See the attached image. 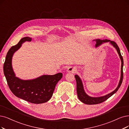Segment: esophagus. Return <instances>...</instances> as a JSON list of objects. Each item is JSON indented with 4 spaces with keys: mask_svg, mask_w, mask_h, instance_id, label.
I'll return each mask as SVG.
<instances>
[{
    "mask_svg": "<svg viewBox=\"0 0 129 129\" xmlns=\"http://www.w3.org/2000/svg\"><path fill=\"white\" fill-rule=\"evenodd\" d=\"M76 71H77V69L73 67V66H70L68 69V72L69 73H75Z\"/></svg>",
    "mask_w": 129,
    "mask_h": 129,
    "instance_id": "34e87169",
    "label": "esophagus"
}]
</instances>
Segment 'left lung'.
Wrapping results in <instances>:
<instances>
[{
    "mask_svg": "<svg viewBox=\"0 0 129 129\" xmlns=\"http://www.w3.org/2000/svg\"><path fill=\"white\" fill-rule=\"evenodd\" d=\"M96 41V47H98L99 45H101L102 44H103V42H110L111 44H112V45L117 50V51L118 52V54L120 56V57L121 60V79L120 82H119V84L118 85L116 89L112 92L111 93H109L106 96H104L103 97H90L85 93L84 92V90L83 89V84L80 78H79V76L78 75H75V78L76 79V81H77V94H78V97L80 101L81 102H82V103L85 104H88V105H94V104H98L100 103H102L104 102H105L107 99H108L109 97H111L113 94L115 93L118 89L120 88L121 85L122 83V81H123V57L121 55V52L120 50V49H119V47L116 44V43L115 42H114L113 41H111L109 40H100V39H97L95 40Z\"/></svg>",
    "mask_w": 129,
    "mask_h": 129,
    "instance_id": "obj_1",
    "label": "left lung"
}]
</instances>
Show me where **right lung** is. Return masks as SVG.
I'll return each instance as SVG.
<instances>
[{"instance_id":"right-lung-1","label":"right lung","mask_w":129,"mask_h":129,"mask_svg":"<svg viewBox=\"0 0 129 129\" xmlns=\"http://www.w3.org/2000/svg\"><path fill=\"white\" fill-rule=\"evenodd\" d=\"M31 38L24 37L18 44L8 50L4 64V73L8 87L15 96L33 104H42L51 98L56 85L63 77L61 73L52 75H45L31 80H22L16 77L12 66L13 54L25 41H31Z\"/></svg>"}]
</instances>
